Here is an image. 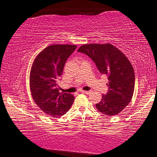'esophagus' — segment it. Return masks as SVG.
Instances as JSON below:
<instances>
[{"label": "esophagus", "mask_w": 157, "mask_h": 157, "mask_svg": "<svg viewBox=\"0 0 157 157\" xmlns=\"http://www.w3.org/2000/svg\"><path fill=\"white\" fill-rule=\"evenodd\" d=\"M81 92H82V93H85V94H89L92 92V91H85V90H81Z\"/></svg>", "instance_id": "obj_1"}]
</instances>
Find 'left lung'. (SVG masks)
Returning a JSON list of instances; mask_svg holds the SVG:
<instances>
[{"mask_svg":"<svg viewBox=\"0 0 157 157\" xmlns=\"http://www.w3.org/2000/svg\"><path fill=\"white\" fill-rule=\"evenodd\" d=\"M78 52L89 56L101 74L108 77L107 93L96 104L99 112L105 115L120 114L133 97L135 75L133 66L125 55L109 43L85 44Z\"/></svg>","mask_w":157,"mask_h":157,"instance_id":"8db88e82","label":"left lung"}]
</instances>
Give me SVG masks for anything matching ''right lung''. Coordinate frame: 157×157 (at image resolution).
Returning a JSON list of instances; mask_svg holds the SVG:
<instances>
[{"label":"right lung","instance_id":"add662e5","mask_svg":"<svg viewBox=\"0 0 157 157\" xmlns=\"http://www.w3.org/2000/svg\"><path fill=\"white\" fill-rule=\"evenodd\" d=\"M77 48L74 45L54 44L35 57L30 72V90L37 107L45 114L57 118L73 103L71 94L59 92L57 85L68 57Z\"/></svg>","mask_w":157,"mask_h":157}]
</instances>
